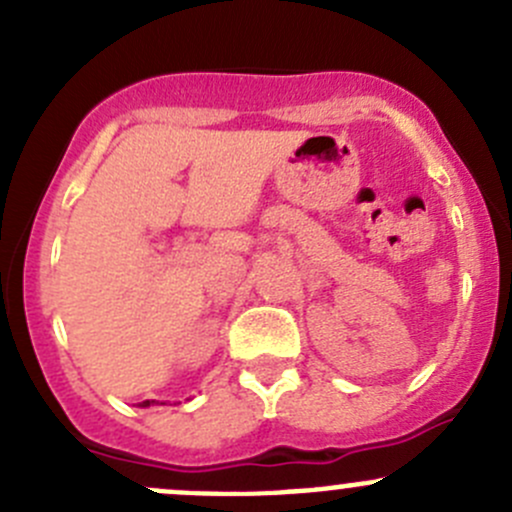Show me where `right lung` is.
<instances>
[{
	"instance_id": "1",
	"label": "right lung",
	"mask_w": 512,
	"mask_h": 512,
	"mask_svg": "<svg viewBox=\"0 0 512 512\" xmlns=\"http://www.w3.org/2000/svg\"><path fill=\"white\" fill-rule=\"evenodd\" d=\"M156 404V401H143V404H138V406H143V409H146V406H153Z\"/></svg>"
}]
</instances>
